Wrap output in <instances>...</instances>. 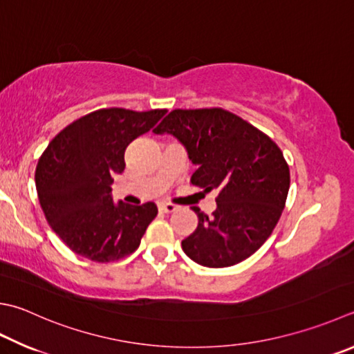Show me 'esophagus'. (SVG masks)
I'll return each mask as SVG.
<instances>
[{"label": "esophagus", "mask_w": 354, "mask_h": 354, "mask_svg": "<svg viewBox=\"0 0 354 354\" xmlns=\"http://www.w3.org/2000/svg\"><path fill=\"white\" fill-rule=\"evenodd\" d=\"M158 209L162 212H166V214H169V212H174L178 209V206L174 205V203H166V202H162L158 203Z\"/></svg>", "instance_id": "esophagus-1"}]
</instances>
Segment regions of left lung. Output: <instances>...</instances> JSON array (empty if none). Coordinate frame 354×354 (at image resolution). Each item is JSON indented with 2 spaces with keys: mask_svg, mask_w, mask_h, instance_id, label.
<instances>
[{
  "mask_svg": "<svg viewBox=\"0 0 354 354\" xmlns=\"http://www.w3.org/2000/svg\"><path fill=\"white\" fill-rule=\"evenodd\" d=\"M156 134H172L197 165L191 183L218 191L208 217L194 208L196 231L182 240L198 265L225 268L248 259L276 228L290 189V168L279 146L256 126L222 108L174 109Z\"/></svg>",
  "mask_w": 354,
  "mask_h": 354,
  "instance_id": "left-lung-1",
  "label": "left lung"
}]
</instances>
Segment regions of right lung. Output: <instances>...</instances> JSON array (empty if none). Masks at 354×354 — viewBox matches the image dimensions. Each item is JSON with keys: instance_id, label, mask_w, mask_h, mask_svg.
<instances>
[{"instance_id": "add662e5", "label": "right lung", "mask_w": 354, "mask_h": 354, "mask_svg": "<svg viewBox=\"0 0 354 354\" xmlns=\"http://www.w3.org/2000/svg\"><path fill=\"white\" fill-rule=\"evenodd\" d=\"M166 109L103 108L77 118L52 138L38 160L39 205L53 232L75 254L98 263L134 252L157 216V205L112 202V176L124 169V151Z\"/></svg>"}]
</instances>
